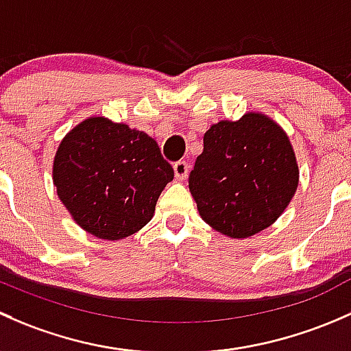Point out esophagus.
Instances as JSON below:
<instances>
[{
	"instance_id": "34e87169",
	"label": "esophagus",
	"mask_w": 351,
	"mask_h": 351,
	"mask_svg": "<svg viewBox=\"0 0 351 351\" xmlns=\"http://www.w3.org/2000/svg\"><path fill=\"white\" fill-rule=\"evenodd\" d=\"M174 174L179 180H184L189 174V164L186 160H179L174 164Z\"/></svg>"
}]
</instances>
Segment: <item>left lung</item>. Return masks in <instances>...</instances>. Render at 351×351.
<instances>
[{"mask_svg":"<svg viewBox=\"0 0 351 351\" xmlns=\"http://www.w3.org/2000/svg\"><path fill=\"white\" fill-rule=\"evenodd\" d=\"M204 150L189 174L201 218L219 233L247 238L272 225L298 189L299 169L284 130L247 113L204 133Z\"/></svg>","mask_w":351,"mask_h":351,"instance_id":"obj_1","label":"left lung"}]
</instances>
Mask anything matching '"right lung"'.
<instances>
[{"instance_id":"1","label":"right lung","mask_w":351,"mask_h":351,"mask_svg":"<svg viewBox=\"0 0 351 351\" xmlns=\"http://www.w3.org/2000/svg\"><path fill=\"white\" fill-rule=\"evenodd\" d=\"M174 179L157 142L106 118H89L62 140L53 160L59 199L81 228L121 240L147 225Z\"/></svg>"}]
</instances>
